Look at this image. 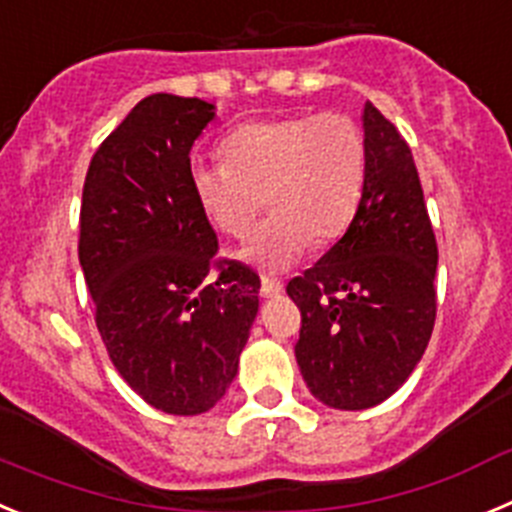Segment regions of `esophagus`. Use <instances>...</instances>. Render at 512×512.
<instances>
[{"mask_svg": "<svg viewBox=\"0 0 512 512\" xmlns=\"http://www.w3.org/2000/svg\"><path fill=\"white\" fill-rule=\"evenodd\" d=\"M262 296L265 298H273V296H280L283 293V283H280L278 278H270V275H265L262 278Z\"/></svg>", "mask_w": 512, "mask_h": 512, "instance_id": "esophagus-1", "label": "esophagus"}]
</instances>
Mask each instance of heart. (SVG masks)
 <instances>
[{"instance_id": "heart-1", "label": "heart", "mask_w": 512, "mask_h": 512, "mask_svg": "<svg viewBox=\"0 0 512 512\" xmlns=\"http://www.w3.org/2000/svg\"><path fill=\"white\" fill-rule=\"evenodd\" d=\"M224 165H199L191 191L211 227L247 239L242 257L262 275H280L308 247L342 237L359 209L367 178V147L342 112L255 119L222 142Z\"/></svg>"}]
</instances>
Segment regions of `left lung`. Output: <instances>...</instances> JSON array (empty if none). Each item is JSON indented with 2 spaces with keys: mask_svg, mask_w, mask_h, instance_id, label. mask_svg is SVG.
<instances>
[{
  "mask_svg": "<svg viewBox=\"0 0 512 512\" xmlns=\"http://www.w3.org/2000/svg\"><path fill=\"white\" fill-rule=\"evenodd\" d=\"M367 178L344 237L288 283L296 359L321 403L362 411L408 380L436 321L434 227L408 142L365 104Z\"/></svg>",
  "mask_w": 512,
  "mask_h": 512,
  "instance_id": "left-lung-1",
  "label": "left lung"
}]
</instances>
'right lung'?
Masks as SVG:
<instances>
[{"mask_svg": "<svg viewBox=\"0 0 512 512\" xmlns=\"http://www.w3.org/2000/svg\"><path fill=\"white\" fill-rule=\"evenodd\" d=\"M204 99L153 94L101 142L84 181L78 260L112 365L145 403L209 411L237 375L260 275L219 257L191 191Z\"/></svg>", "mask_w": 512, "mask_h": 512, "instance_id": "obj_1", "label": "right lung"}]
</instances>
